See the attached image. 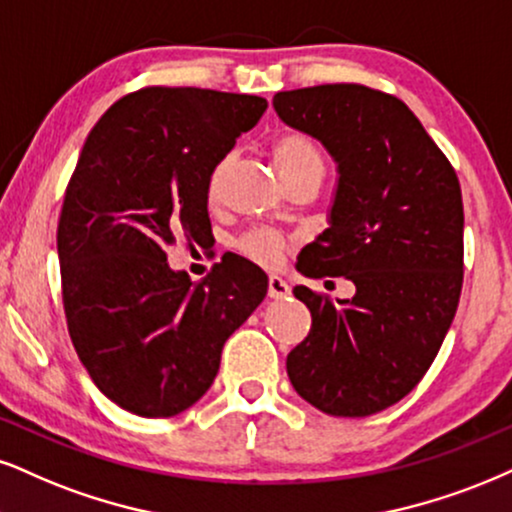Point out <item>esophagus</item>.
Masks as SVG:
<instances>
[{
	"label": "esophagus",
	"mask_w": 512,
	"mask_h": 512,
	"mask_svg": "<svg viewBox=\"0 0 512 512\" xmlns=\"http://www.w3.org/2000/svg\"><path fill=\"white\" fill-rule=\"evenodd\" d=\"M292 294V287L287 285L285 280H282V277H277V275H270V280H268V296L270 299H287V296Z\"/></svg>",
	"instance_id": "1"
}]
</instances>
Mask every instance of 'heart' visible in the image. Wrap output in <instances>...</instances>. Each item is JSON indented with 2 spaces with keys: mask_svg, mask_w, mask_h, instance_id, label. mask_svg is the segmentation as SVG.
I'll return each mask as SVG.
<instances>
[{
  "mask_svg": "<svg viewBox=\"0 0 512 512\" xmlns=\"http://www.w3.org/2000/svg\"><path fill=\"white\" fill-rule=\"evenodd\" d=\"M270 159H273L277 173H280L282 182L292 187L294 182L301 180H318L323 182L325 175V154L320 144L313 140L311 135L301 130H282L280 135L273 137L270 142ZM230 168V156H223L216 166L208 173V201L216 204L223 194L225 175ZM287 242L277 232L270 230H256L249 232L242 242H239V251L251 261L261 263V266H275L280 256L285 254Z\"/></svg>",
  "mask_w": 512,
  "mask_h": 512,
  "instance_id": "1",
  "label": "heart"
}]
</instances>
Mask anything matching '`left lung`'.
<instances>
[{
  "instance_id": "obj_1",
  "label": "left lung",
  "mask_w": 512,
  "mask_h": 512,
  "mask_svg": "<svg viewBox=\"0 0 512 512\" xmlns=\"http://www.w3.org/2000/svg\"><path fill=\"white\" fill-rule=\"evenodd\" d=\"M277 116L337 161L330 227L306 244V277L356 285L337 304L308 287V337L287 356L301 399L365 418L413 391L441 349L463 287V197L456 170L401 99L365 85L277 92Z\"/></svg>"
}]
</instances>
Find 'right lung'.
<instances>
[{"label": "right lung", "mask_w": 512, "mask_h": 512, "mask_svg": "<svg viewBox=\"0 0 512 512\" xmlns=\"http://www.w3.org/2000/svg\"><path fill=\"white\" fill-rule=\"evenodd\" d=\"M266 109L254 94L144 87L87 135L56 230L63 311L92 382L130 413L197 403L227 337L266 299L268 277L246 258L223 256L192 285L166 254L208 237V173Z\"/></svg>", "instance_id": "1"}]
</instances>
